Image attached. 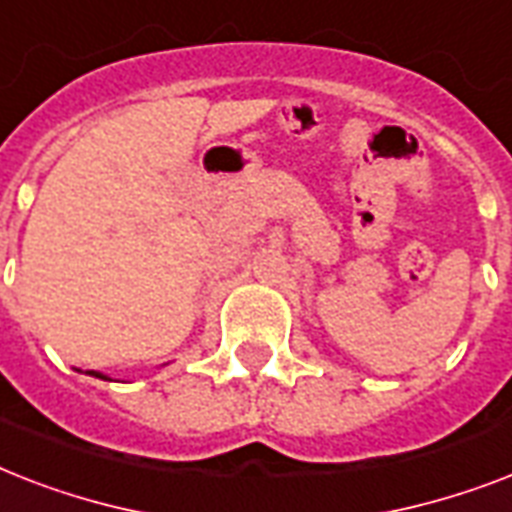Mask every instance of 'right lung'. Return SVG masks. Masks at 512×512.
Instances as JSON below:
<instances>
[{"label":"right lung","instance_id":"add662e5","mask_svg":"<svg viewBox=\"0 0 512 512\" xmlns=\"http://www.w3.org/2000/svg\"><path fill=\"white\" fill-rule=\"evenodd\" d=\"M87 374H92V377H100V380H111L108 374H100V372H87Z\"/></svg>","mask_w":512,"mask_h":512}]
</instances>
